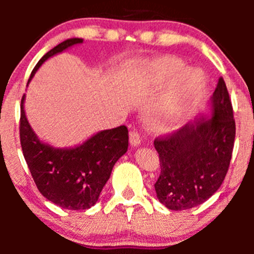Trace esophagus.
<instances>
[{
	"label": "esophagus",
	"mask_w": 254,
	"mask_h": 254,
	"mask_svg": "<svg viewBox=\"0 0 254 254\" xmlns=\"http://www.w3.org/2000/svg\"><path fill=\"white\" fill-rule=\"evenodd\" d=\"M130 143L132 146H139L141 143V134L137 130L134 129L130 132Z\"/></svg>",
	"instance_id": "esophagus-1"
}]
</instances>
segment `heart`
Instances as JSON below:
<instances>
[{"label":"heart","mask_w":254,"mask_h":254,"mask_svg":"<svg viewBox=\"0 0 254 254\" xmlns=\"http://www.w3.org/2000/svg\"><path fill=\"white\" fill-rule=\"evenodd\" d=\"M183 71V64L176 59H161L151 65L150 75L156 83H165L181 76L179 87L186 96L198 93L204 86V76L198 71ZM184 114V106L179 98L170 99L163 106L158 107L151 114V122L160 129L176 127Z\"/></svg>","instance_id":"heart-1"}]
</instances>
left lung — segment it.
I'll return each mask as SVG.
<instances>
[{"instance_id": "8db88e82", "label": "left lung", "mask_w": 254, "mask_h": 254, "mask_svg": "<svg viewBox=\"0 0 254 254\" xmlns=\"http://www.w3.org/2000/svg\"><path fill=\"white\" fill-rule=\"evenodd\" d=\"M214 114L156 137L161 173L157 198L171 210L190 209L207 200L224 182L234 150L236 123L224 78L215 88Z\"/></svg>"}]
</instances>
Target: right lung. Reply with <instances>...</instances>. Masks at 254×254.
<instances>
[{
    "label": "right lung",
    "instance_id": "right-lung-1",
    "mask_svg": "<svg viewBox=\"0 0 254 254\" xmlns=\"http://www.w3.org/2000/svg\"><path fill=\"white\" fill-rule=\"evenodd\" d=\"M82 43L67 39L48 51L35 65L30 78L47 59ZM29 78V79H30ZM20 101L19 139L23 156L38 190L51 203L67 210H86L98 200L113 166L127 152L129 131L125 125L98 132L75 148H54L39 141L24 114Z\"/></svg>",
    "mask_w": 254,
    "mask_h": 254
}]
</instances>
